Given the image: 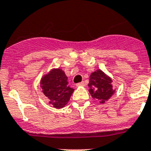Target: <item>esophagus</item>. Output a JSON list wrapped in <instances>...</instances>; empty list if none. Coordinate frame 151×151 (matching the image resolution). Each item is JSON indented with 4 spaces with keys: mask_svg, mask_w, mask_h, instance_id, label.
Instances as JSON below:
<instances>
[{
    "mask_svg": "<svg viewBox=\"0 0 151 151\" xmlns=\"http://www.w3.org/2000/svg\"><path fill=\"white\" fill-rule=\"evenodd\" d=\"M76 86H85V83L83 81H82V82H81V83H77V84H76Z\"/></svg>",
    "mask_w": 151,
    "mask_h": 151,
    "instance_id": "34e87169",
    "label": "esophagus"
}]
</instances>
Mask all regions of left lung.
Returning <instances> with one entry per match:
<instances>
[{
    "mask_svg": "<svg viewBox=\"0 0 151 151\" xmlns=\"http://www.w3.org/2000/svg\"><path fill=\"white\" fill-rule=\"evenodd\" d=\"M112 79L101 70L92 73L90 76L89 87L90 95L94 99L105 103L115 93L112 85Z\"/></svg>",
    "mask_w": 151,
    "mask_h": 151,
    "instance_id": "obj_1",
    "label": "left lung"
}]
</instances>
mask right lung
<instances>
[{"instance_id":"obj_1","label":"right lung","mask_w":151,"mask_h":151,"mask_svg":"<svg viewBox=\"0 0 151 151\" xmlns=\"http://www.w3.org/2000/svg\"><path fill=\"white\" fill-rule=\"evenodd\" d=\"M68 83V77L60 68L52 69L42 78L40 85L42 93L55 108H63L70 99L74 90Z\"/></svg>"}]
</instances>
